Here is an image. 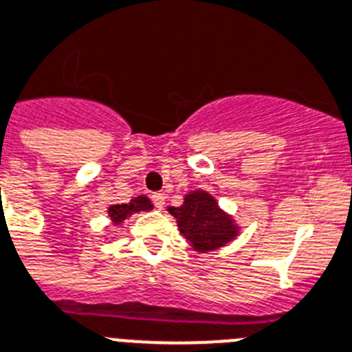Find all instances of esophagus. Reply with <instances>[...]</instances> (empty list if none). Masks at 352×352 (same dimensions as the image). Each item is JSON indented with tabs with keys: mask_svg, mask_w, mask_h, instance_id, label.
Returning a JSON list of instances; mask_svg holds the SVG:
<instances>
[{
	"mask_svg": "<svg viewBox=\"0 0 352 352\" xmlns=\"http://www.w3.org/2000/svg\"><path fill=\"white\" fill-rule=\"evenodd\" d=\"M153 203H155L156 210H164V205H165V196L164 194H160V192H155L151 196Z\"/></svg>",
	"mask_w": 352,
	"mask_h": 352,
	"instance_id": "obj_1",
	"label": "esophagus"
}]
</instances>
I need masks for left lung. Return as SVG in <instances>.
<instances>
[{"mask_svg": "<svg viewBox=\"0 0 352 352\" xmlns=\"http://www.w3.org/2000/svg\"><path fill=\"white\" fill-rule=\"evenodd\" d=\"M178 230L197 253H210L230 244L240 235V226L230 213L219 206L206 190H190L183 196L182 206H169Z\"/></svg>", "mask_w": 352, "mask_h": 352, "instance_id": "8db88e82", "label": "left lung"}]
</instances>
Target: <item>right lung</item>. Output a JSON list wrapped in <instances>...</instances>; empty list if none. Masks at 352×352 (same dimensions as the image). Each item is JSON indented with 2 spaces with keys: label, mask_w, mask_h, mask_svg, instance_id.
Returning a JSON list of instances; mask_svg holds the SVG:
<instances>
[{
  "label": "right lung",
  "mask_w": 352,
  "mask_h": 352,
  "mask_svg": "<svg viewBox=\"0 0 352 352\" xmlns=\"http://www.w3.org/2000/svg\"><path fill=\"white\" fill-rule=\"evenodd\" d=\"M153 210L151 199L147 196H137L130 201V203H124V205H110L108 206V217L112 221L113 226H119L128 217H131L133 213L139 212H149Z\"/></svg>",
  "instance_id": "1"
}]
</instances>
